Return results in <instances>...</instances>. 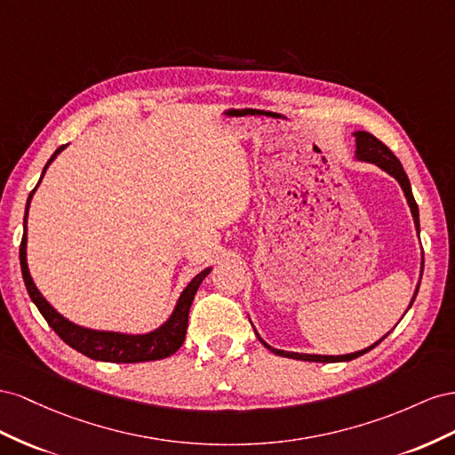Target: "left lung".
<instances>
[{
    "instance_id": "obj_1",
    "label": "left lung",
    "mask_w": 455,
    "mask_h": 455,
    "mask_svg": "<svg viewBox=\"0 0 455 455\" xmlns=\"http://www.w3.org/2000/svg\"><path fill=\"white\" fill-rule=\"evenodd\" d=\"M355 137H356V158L362 160V162H370V164L379 165L383 172H387L388 175H393V177L398 180L402 190H404V194H406V200H408V204H410V210H411V215H413V223H415V227H418V230H419V210H418V204H415V200H413L411 187H410V179H408V175H406V172H404V167H402V164L398 162L396 156H395L391 150H388V147L383 145V142H381L379 139H375L371 133L356 132ZM421 272H423V261H421ZM418 291H419V285H418V288H415V293H413V297H411V303L415 301V295H418ZM411 303H410V307H411ZM255 335L259 337L257 331H255ZM387 335H388V333H387ZM387 335H385V337H387ZM385 337H381V339H379L378 343H373L371 347H368V348H364V350H358V353H350V355H343V356H323V355L288 353V350H278V348H275V347L267 345V343L261 339V337H259V341H261V343H263L268 350H272V353H275V355L285 356V358L307 360V362H345V360H353V358H358V356H362V355H366L368 350H371L373 347H378V345L385 339Z\"/></svg>"
}]
</instances>
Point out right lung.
<instances>
[{
  "mask_svg": "<svg viewBox=\"0 0 455 455\" xmlns=\"http://www.w3.org/2000/svg\"><path fill=\"white\" fill-rule=\"evenodd\" d=\"M64 150V145L55 150V154L51 156L47 165L44 167V173L49 167V164L57 158V154ZM42 180V179H40ZM40 185V183H37ZM37 188V187H36ZM36 188L30 192L28 202H26V213H24V235L20 242V270H22V278L24 285L28 290L30 299L36 303L37 310H40L42 316L47 320V323L53 331L60 337V339L76 348L77 353H82L93 360L100 362H124V364H133V362H148V360H162L175 355L185 341L187 328H188V310L192 305L194 295H196L202 280L210 275L212 268L202 270L200 275L192 278V282L187 285L185 291L180 293L177 307L173 310V315L170 316L164 326L158 330H154L145 335H127V333H118V331H97V330H87L82 326H76L70 320L60 316L57 310L51 307L45 297L37 291L36 283L28 272V263H26V219H28V207L30 200L34 196Z\"/></svg>",
  "mask_w": 455,
  "mask_h": 455,
  "instance_id": "1",
  "label": "right lung"
}]
</instances>
